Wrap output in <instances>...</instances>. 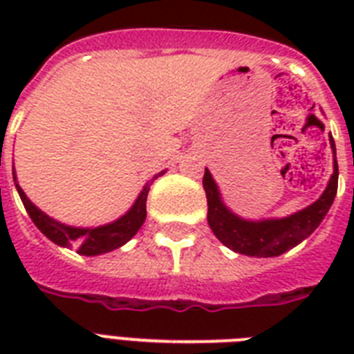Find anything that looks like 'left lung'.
Segmentation results:
<instances>
[{
	"instance_id": "8db88e82",
	"label": "left lung",
	"mask_w": 354,
	"mask_h": 354,
	"mask_svg": "<svg viewBox=\"0 0 354 354\" xmlns=\"http://www.w3.org/2000/svg\"><path fill=\"white\" fill-rule=\"evenodd\" d=\"M329 141L335 156V171L329 185L314 204L285 218L246 221L235 215L222 202L215 180L205 169L202 183L207 196V222L216 239L233 252L244 253L250 257H277L305 241L319 226V222L324 221L338 191V161L333 136H329Z\"/></svg>"
}]
</instances>
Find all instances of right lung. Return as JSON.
<instances>
[{
	"instance_id": "right-lung-1",
	"label": "right lung",
	"mask_w": 354,
	"mask_h": 354,
	"mask_svg": "<svg viewBox=\"0 0 354 354\" xmlns=\"http://www.w3.org/2000/svg\"><path fill=\"white\" fill-rule=\"evenodd\" d=\"M161 174H165V171L158 172L152 180L143 187V191L139 193L138 200L133 202L128 213L118 218L115 222H110L106 226L99 227H73L60 224L51 216H47L44 211L36 207L27 194L21 191V187L16 182V174H14V182H16V189H18L19 198L24 202L25 209L29 213L30 221L35 222L36 227L40 230L44 235L53 241L58 246L64 248H77V252L80 255H101V253H108L112 250H118L122 244H127L136 233L139 232V227L143 226L145 218H147V196H149L150 185L156 178H160Z\"/></svg>"
}]
</instances>
